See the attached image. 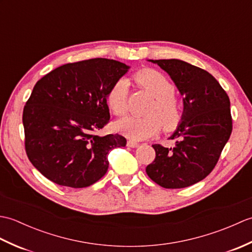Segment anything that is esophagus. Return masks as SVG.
I'll list each match as a JSON object with an SVG mask.
<instances>
[{"label":"esophagus","instance_id":"34e87169","mask_svg":"<svg viewBox=\"0 0 252 252\" xmlns=\"http://www.w3.org/2000/svg\"><path fill=\"white\" fill-rule=\"evenodd\" d=\"M126 145L129 146V147H131V148H136V147L140 146V144L136 143V142H134V141H131V140H130V141H127Z\"/></svg>","mask_w":252,"mask_h":252}]
</instances>
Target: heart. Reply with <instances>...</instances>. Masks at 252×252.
I'll return each mask as SVG.
<instances>
[{"label":"heart","instance_id":"obj_1","mask_svg":"<svg viewBox=\"0 0 252 252\" xmlns=\"http://www.w3.org/2000/svg\"><path fill=\"white\" fill-rule=\"evenodd\" d=\"M134 80L155 100L146 111L148 116L123 118L116 123V130L131 140L141 141L156 135L162 126L165 131L176 129L182 121V107L174 97L175 87L173 83L153 69H144L136 72ZM129 81L120 79L112 84L108 91L107 104L116 116H125L129 109Z\"/></svg>","mask_w":252,"mask_h":252}]
</instances>
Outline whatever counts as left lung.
<instances>
[{"mask_svg":"<svg viewBox=\"0 0 252 252\" xmlns=\"http://www.w3.org/2000/svg\"><path fill=\"white\" fill-rule=\"evenodd\" d=\"M167 72L183 96V115L170 136L173 148L153 145L146 173L164 189H184L210 174L232 133L231 103L216 78L180 60H149Z\"/></svg>","mask_w":252,"mask_h":252,"instance_id":"1","label":"left lung"}]
</instances>
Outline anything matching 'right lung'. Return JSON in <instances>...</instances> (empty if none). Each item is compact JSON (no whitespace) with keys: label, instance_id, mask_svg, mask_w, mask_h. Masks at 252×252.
I'll list each match as a JSON object with an SVG mask.
<instances>
[{"label":"right lung","instance_id":"obj_1","mask_svg":"<svg viewBox=\"0 0 252 252\" xmlns=\"http://www.w3.org/2000/svg\"><path fill=\"white\" fill-rule=\"evenodd\" d=\"M107 58L66 63L40 79L23 114L30 162L54 183L82 189L108 170L107 155L126 145L119 134H95L109 122L107 94L129 70Z\"/></svg>","mask_w":252,"mask_h":252}]
</instances>
